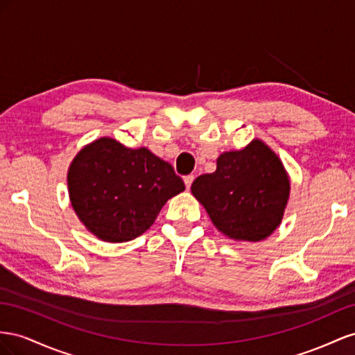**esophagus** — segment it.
Segmentation results:
<instances>
[{
    "label": "esophagus",
    "instance_id": "obj_1",
    "mask_svg": "<svg viewBox=\"0 0 355 355\" xmlns=\"http://www.w3.org/2000/svg\"><path fill=\"white\" fill-rule=\"evenodd\" d=\"M193 180H195V175H191V174L184 177V184H186V187H187V189H190L191 183H193Z\"/></svg>",
    "mask_w": 355,
    "mask_h": 355
}]
</instances>
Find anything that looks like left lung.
I'll return each instance as SVG.
<instances>
[{
  "label": "left lung",
  "instance_id": "1",
  "mask_svg": "<svg viewBox=\"0 0 355 355\" xmlns=\"http://www.w3.org/2000/svg\"><path fill=\"white\" fill-rule=\"evenodd\" d=\"M191 193L220 232L232 239L256 242L281 223L290 181L278 156L254 139L239 151L223 153L212 174L193 181Z\"/></svg>",
  "mask_w": 355,
  "mask_h": 355
}]
</instances>
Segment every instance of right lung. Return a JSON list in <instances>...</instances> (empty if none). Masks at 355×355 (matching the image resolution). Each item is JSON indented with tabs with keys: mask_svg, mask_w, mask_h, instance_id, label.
<instances>
[{
	"mask_svg": "<svg viewBox=\"0 0 355 355\" xmlns=\"http://www.w3.org/2000/svg\"><path fill=\"white\" fill-rule=\"evenodd\" d=\"M68 189L76 214L94 235L123 242L144 234L166 200L186 187L174 168L150 150L101 138L73 160Z\"/></svg>",
	"mask_w": 355,
	"mask_h": 355,
	"instance_id": "right-lung-1",
	"label": "right lung"
}]
</instances>
